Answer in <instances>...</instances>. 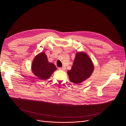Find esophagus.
I'll return each instance as SVG.
<instances>
[{"instance_id":"esophagus-1","label":"esophagus","mask_w":126,"mask_h":126,"mask_svg":"<svg viewBox=\"0 0 126 126\" xmlns=\"http://www.w3.org/2000/svg\"><path fill=\"white\" fill-rule=\"evenodd\" d=\"M59 70H63V71H65L66 69V68L65 67H60L58 68Z\"/></svg>"}]
</instances>
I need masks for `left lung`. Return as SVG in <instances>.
Returning a JSON list of instances; mask_svg holds the SVG:
<instances>
[{
    "label": "left lung",
    "instance_id": "1",
    "mask_svg": "<svg viewBox=\"0 0 126 126\" xmlns=\"http://www.w3.org/2000/svg\"><path fill=\"white\" fill-rule=\"evenodd\" d=\"M94 71L91 59L86 53H76L72 67L67 71L69 80L75 84H79L91 76Z\"/></svg>",
    "mask_w": 126,
    "mask_h": 126
}]
</instances>
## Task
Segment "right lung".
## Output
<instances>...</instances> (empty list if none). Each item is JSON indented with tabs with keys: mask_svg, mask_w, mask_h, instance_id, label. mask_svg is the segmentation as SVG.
<instances>
[{
	"mask_svg": "<svg viewBox=\"0 0 126 126\" xmlns=\"http://www.w3.org/2000/svg\"><path fill=\"white\" fill-rule=\"evenodd\" d=\"M31 69L33 73L39 79L47 80L57 70V68L53 63L48 62L45 53L41 52L34 58Z\"/></svg>",
	"mask_w": 126,
	"mask_h": 126,
	"instance_id": "right-lung-1",
	"label": "right lung"
}]
</instances>
